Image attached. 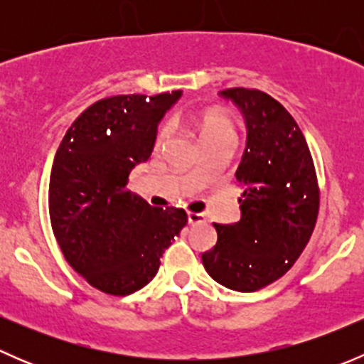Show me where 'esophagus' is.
<instances>
[{"mask_svg": "<svg viewBox=\"0 0 364 364\" xmlns=\"http://www.w3.org/2000/svg\"><path fill=\"white\" fill-rule=\"evenodd\" d=\"M204 215H200V213H188V223H200L204 222Z\"/></svg>", "mask_w": 364, "mask_h": 364, "instance_id": "obj_1", "label": "esophagus"}]
</instances>
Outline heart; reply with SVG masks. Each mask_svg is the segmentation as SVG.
I'll return each mask as SVG.
<instances>
[{"mask_svg": "<svg viewBox=\"0 0 364 364\" xmlns=\"http://www.w3.org/2000/svg\"><path fill=\"white\" fill-rule=\"evenodd\" d=\"M197 132L200 135V141L204 146L213 144V142H236L237 128L232 117L218 111H205L193 119ZM172 134V124L168 121L161 123L156 128L155 134V148L161 149L168 142ZM193 174H199V168H193Z\"/></svg>", "mask_w": 364, "mask_h": 364, "instance_id": "b5f03b06", "label": "heart"}]
</instances>
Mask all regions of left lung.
I'll return each instance as SVG.
<instances>
[{
    "label": "left lung",
    "mask_w": 364,
    "mask_h": 364,
    "mask_svg": "<svg viewBox=\"0 0 364 364\" xmlns=\"http://www.w3.org/2000/svg\"><path fill=\"white\" fill-rule=\"evenodd\" d=\"M220 95L247 119V149L236 171L243 185L241 220L213 223L218 240L203 253V264L223 287L253 292L284 277L299 259L317 223L321 190L306 139L280 102L250 87Z\"/></svg>",
    "instance_id": "1"
}]
</instances>
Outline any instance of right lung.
<instances>
[{
	"label": "right lung",
	"mask_w": 364,
	"mask_h": 364,
	"mask_svg": "<svg viewBox=\"0 0 364 364\" xmlns=\"http://www.w3.org/2000/svg\"><path fill=\"white\" fill-rule=\"evenodd\" d=\"M181 91L102 98L68 128L49 179V216L65 259L91 287L128 296L155 278L161 252L188 222L127 188L149 159L156 124Z\"/></svg>",
	"instance_id": "1"
}]
</instances>
